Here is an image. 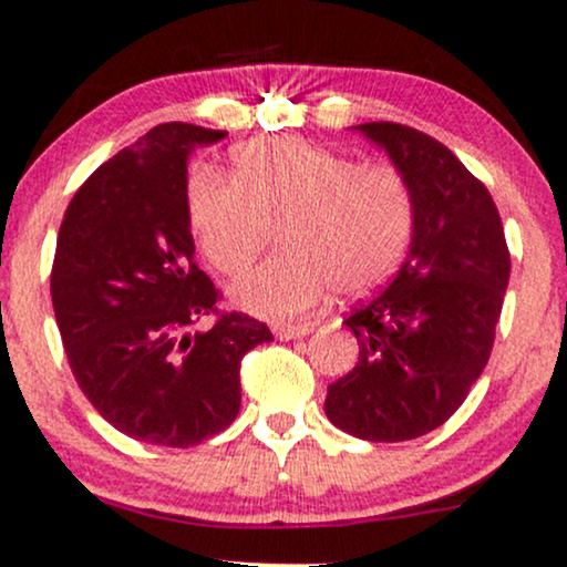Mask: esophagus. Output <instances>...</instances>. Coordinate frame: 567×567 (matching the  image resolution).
I'll return each instance as SVG.
<instances>
[{"mask_svg": "<svg viewBox=\"0 0 567 567\" xmlns=\"http://www.w3.org/2000/svg\"><path fill=\"white\" fill-rule=\"evenodd\" d=\"M313 332V324H279L275 327V334L279 340H298V337H306Z\"/></svg>", "mask_w": 567, "mask_h": 567, "instance_id": "34e87169", "label": "esophagus"}]
</instances>
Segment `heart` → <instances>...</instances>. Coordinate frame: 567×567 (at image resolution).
I'll return each instance as SVG.
<instances>
[{
  "mask_svg": "<svg viewBox=\"0 0 567 567\" xmlns=\"http://www.w3.org/2000/svg\"><path fill=\"white\" fill-rule=\"evenodd\" d=\"M185 209L200 254L227 277L240 275L282 221L285 254L233 288L243 308L267 319L311 311L334 288L358 296L382 285L405 259L415 227L403 172L300 138L246 143L233 156V177L196 169Z\"/></svg>",
  "mask_w": 567,
  "mask_h": 567,
  "instance_id": "heart-1",
  "label": "heart"
}]
</instances>
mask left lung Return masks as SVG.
Returning a JSON list of instances; mask_svg holds the SVG:
<instances>
[{
    "label": "left lung",
    "mask_w": 567,
    "mask_h": 567,
    "mask_svg": "<svg viewBox=\"0 0 567 567\" xmlns=\"http://www.w3.org/2000/svg\"><path fill=\"white\" fill-rule=\"evenodd\" d=\"M355 127L405 175L415 227L398 275L346 317L358 363L329 384L324 411L358 440L405 442L442 426L482 377L511 250L486 185L444 143L400 123Z\"/></svg>",
    "instance_id": "obj_1"
}]
</instances>
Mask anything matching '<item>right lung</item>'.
I'll use <instances>...</instances> for the list:
<instances>
[{"label": "right lung", "mask_w": 567, "mask_h": 567, "mask_svg": "<svg viewBox=\"0 0 567 567\" xmlns=\"http://www.w3.org/2000/svg\"><path fill=\"white\" fill-rule=\"evenodd\" d=\"M164 123L75 190L56 235L52 303L70 369L89 403L133 440L190 447L240 411V361L275 340L264 321L219 311L193 261L188 154L225 138ZM200 318H214L198 330Z\"/></svg>", "instance_id": "add662e5"}]
</instances>
